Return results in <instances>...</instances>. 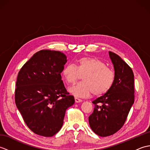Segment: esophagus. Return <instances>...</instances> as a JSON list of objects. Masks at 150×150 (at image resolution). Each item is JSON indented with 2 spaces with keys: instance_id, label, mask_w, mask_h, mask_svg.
Segmentation results:
<instances>
[{
  "instance_id": "obj_1",
  "label": "esophagus",
  "mask_w": 150,
  "mask_h": 150,
  "mask_svg": "<svg viewBox=\"0 0 150 150\" xmlns=\"http://www.w3.org/2000/svg\"><path fill=\"white\" fill-rule=\"evenodd\" d=\"M75 103H81L82 102V100L81 99V98H77V97H75Z\"/></svg>"
}]
</instances>
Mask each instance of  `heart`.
<instances>
[{"mask_svg":"<svg viewBox=\"0 0 150 150\" xmlns=\"http://www.w3.org/2000/svg\"><path fill=\"white\" fill-rule=\"evenodd\" d=\"M62 75L67 84H73L81 75L82 82L69 88V92L78 97H87L93 93L99 96L107 93L112 88L115 75L102 60L93 57H82L76 62L65 65Z\"/></svg>","mask_w":150,"mask_h":150,"instance_id":"heart-1","label":"heart"}]
</instances>
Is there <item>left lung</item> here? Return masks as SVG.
I'll list each match as a JSON object with an SVG mask.
<instances>
[{"instance_id": "1", "label": "left lung", "mask_w": 150, "mask_h": 150, "mask_svg": "<svg viewBox=\"0 0 150 150\" xmlns=\"http://www.w3.org/2000/svg\"><path fill=\"white\" fill-rule=\"evenodd\" d=\"M115 79L107 93L92 102L93 113L89 124L93 132L100 137L114 134L122 128L134 103V75L132 68L120 58L109 52Z\"/></svg>"}]
</instances>
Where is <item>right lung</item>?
Here are the masks:
<instances>
[{
    "mask_svg": "<svg viewBox=\"0 0 150 150\" xmlns=\"http://www.w3.org/2000/svg\"><path fill=\"white\" fill-rule=\"evenodd\" d=\"M66 62L63 53L43 50L35 53L18 72L16 106L35 134L55 135L63 125L66 110L75 103L60 75Z\"/></svg>",
    "mask_w": 150,
    "mask_h": 150,
    "instance_id": "1",
    "label": "right lung"
}]
</instances>
